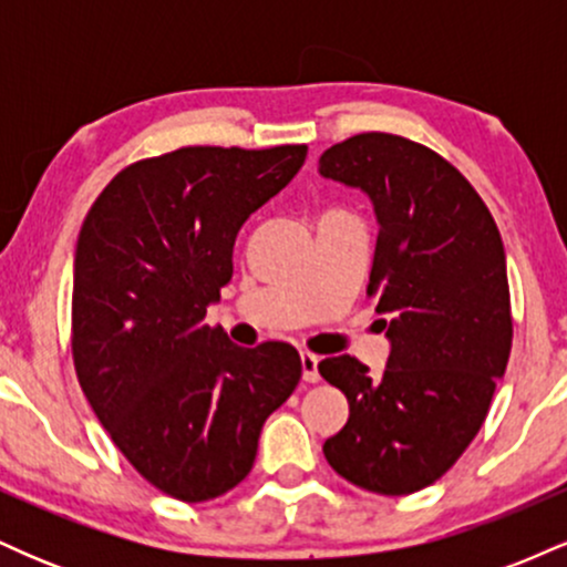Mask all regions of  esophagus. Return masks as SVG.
<instances>
[{
	"label": "esophagus",
	"instance_id": "esophagus-1",
	"mask_svg": "<svg viewBox=\"0 0 567 567\" xmlns=\"http://www.w3.org/2000/svg\"><path fill=\"white\" fill-rule=\"evenodd\" d=\"M320 357L311 354V351H303L301 354V370H303V381L306 383H317L320 381Z\"/></svg>",
	"mask_w": 567,
	"mask_h": 567
}]
</instances>
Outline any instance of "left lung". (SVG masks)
I'll use <instances>...</instances> for the list:
<instances>
[{
  "mask_svg": "<svg viewBox=\"0 0 567 567\" xmlns=\"http://www.w3.org/2000/svg\"><path fill=\"white\" fill-rule=\"evenodd\" d=\"M322 178L360 188L379 220L368 296L392 343L381 379L349 354L322 379L349 421L322 453L343 480L408 496L470 447L512 351L504 243L470 181L402 135L362 133L320 157Z\"/></svg>",
  "mask_w": 567,
  "mask_h": 567,
  "instance_id": "8db88e82",
  "label": "left lung"
}]
</instances>
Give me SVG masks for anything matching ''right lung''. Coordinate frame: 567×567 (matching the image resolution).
I'll use <instances>...</instances> for the list:
<instances>
[{
  "mask_svg": "<svg viewBox=\"0 0 567 567\" xmlns=\"http://www.w3.org/2000/svg\"><path fill=\"white\" fill-rule=\"evenodd\" d=\"M306 146H186L101 192L74 252L71 351L97 421L167 496L199 504L250 474L264 421L301 379L290 343L243 349L205 324L234 243Z\"/></svg>",
  "mask_w": 567,
  "mask_h": 567,
  "instance_id": "1",
  "label": "right lung"
}]
</instances>
